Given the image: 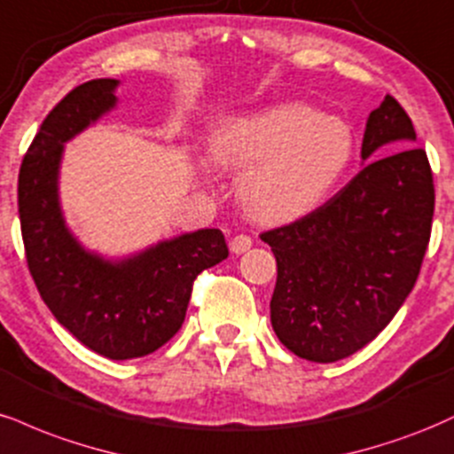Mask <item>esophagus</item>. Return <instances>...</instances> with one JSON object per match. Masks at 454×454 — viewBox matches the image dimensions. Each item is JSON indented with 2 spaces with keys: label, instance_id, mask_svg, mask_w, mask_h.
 I'll return each instance as SVG.
<instances>
[{
  "label": "esophagus",
  "instance_id": "esophagus-1",
  "mask_svg": "<svg viewBox=\"0 0 454 454\" xmlns=\"http://www.w3.org/2000/svg\"><path fill=\"white\" fill-rule=\"evenodd\" d=\"M229 247H231V250L236 254H242V253H247L250 247H253V238L247 236V233H238V236L231 239V244H229Z\"/></svg>",
  "mask_w": 454,
  "mask_h": 454
}]
</instances>
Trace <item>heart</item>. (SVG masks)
<instances>
[{"label":"heart","instance_id":"b5f03b06","mask_svg":"<svg viewBox=\"0 0 454 454\" xmlns=\"http://www.w3.org/2000/svg\"><path fill=\"white\" fill-rule=\"evenodd\" d=\"M215 154L225 168L247 172L239 197L254 216L285 223L327 200L353 161L355 136L338 116L280 104L227 122Z\"/></svg>","mask_w":454,"mask_h":454}]
</instances>
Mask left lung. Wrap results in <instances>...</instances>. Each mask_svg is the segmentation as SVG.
Here are the masks:
<instances>
[{"instance_id":"obj_1","label":"left lung","mask_w":454,"mask_h":454,"mask_svg":"<svg viewBox=\"0 0 454 454\" xmlns=\"http://www.w3.org/2000/svg\"><path fill=\"white\" fill-rule=\"evenodd\" d=\"M399 101L385 95L367 119L361 157L385 144L402 151L367 163L332 200L268 229L278 278L271 327L293 355L333 364L391 323L419 278L434 221L427 153Z\"/></svg>"}]
</instances>
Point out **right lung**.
Instances as JSON below:
<instances>
[{
  "label": "right lung",
  "instance_id": "add662e5",
  "mask_svg": "<svg viewBox=\"0 0 454 454\" xmlns=\"http://www.w3.org/2000/svg\"><path fill=\"white\" fill-rule=\"evenodd\" d=\"M114 87L112 78L89 80L48 112L20 163L19 218L27 265L48 310L87 348L125 361L178 333L195 278L227 259L229 248L223 231L201 229L108 263L69 236L57 201L63 142L114 106Z\"/></svg>",
  "mask_w": 454,
  "mask_h": 454
}]
</instances>
